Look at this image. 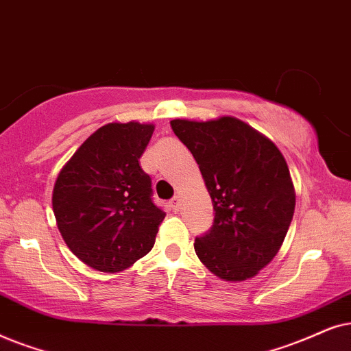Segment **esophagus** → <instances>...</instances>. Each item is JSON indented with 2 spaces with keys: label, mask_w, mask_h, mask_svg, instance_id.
<instances>
[{
  "label": "esophagus",
  "mask_w": 351,
  "mask_h": 351,
  "mask_svg": "<svg viewBox=\"0 0 351 351\" xmlns=\"http://www.w3.org/2000/svg\"><path fill=\"white\" fill-rule=\"evenodd\" d=\"M170 205H171V208L175 210V212H178V210H180V197H178V195H175V197L170 200Z\"/></svg>",
  "instance_id": "esophagus-1"
}]
</instances>
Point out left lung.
Masks as SVG:
<instances>
[{
	"instance_id": "obj_1",
	"label": "left lung",
	"mask_w": 351,
	"mask_h": 351,
	"mask_svg": "<svg viewBox=\"0 0 351 351\" xmlns=\"http://www.w3.org/2000/svg\"><path fill=\"white\" fill-rule=\"evenodd\" d=\"M212 197L213 226L194 242L199 260L224 281L258 274L281 249L295 210V189L276 144L236 117L175 119Z\"/></svg>"
}]
</instances>
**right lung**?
I'll return each mask as SVG.
<instances>
[{"label": "right lung", "instance_id": "obj_1", "mask_svg": "<svg viewBox=\"0 0 351 351\" xmlns=\"http://www.w3.org/2000/svg\"><path fill=\"white\" fill-rule=\"evenodd\" d=\"M152 123L112 121L96 130L60 170L53 189L59 232L73 255L120 273L149 254L165 212L139 167Z\"/></svg>", "mask_w": 351, "mask_h": 351}]
</instances>
